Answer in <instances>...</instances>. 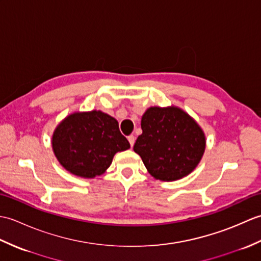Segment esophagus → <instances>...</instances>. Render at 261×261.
Returning <instances> with one entry per match:
<instances>
[{
  "label": "esophagus",
  "mask_w": 261,
  "mask_h": 261,
  "mask_svg": "<svg viewBox=\"0 0 261 261\" xmlns=\"http://www.w3.org/2000/svg\"><path fill=\"white\" fill-rule=\"evenodd\" d=\"M127 140H129V142H130V146H131V148L134 147V145H135V141H136V137L131 135V136L127 137Z\"/></svg>",
  "instance_id": "obj_1"
}]
</instances>
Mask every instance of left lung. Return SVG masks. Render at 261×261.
<instances>
[{"label": "left lung", "mask_w": 261, "mask_h": 261, "mask_svg": "<svg viewBox=\"0 0 261 261\" xmlns=\"http://www.w3.org/2000/svg\"><path fill=\"white\" fill-rule=\"evenodd\" d=\"M134 150L156 179L173 181L191 174L205 150V135L195 120L176 107L149 108Z\"/></svg>", "instance_id": "left-lung-1"}]
</instances>
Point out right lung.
Listing matches in <instances>:
<instances>
[{
    "mask_svg": "<svg viewBox=\"0 0 261 261\" xmlns=\"http://www.w3.org/2000/svg\"><path fill=\"white\" fill-rule=\"evenodd\" d=\"M51 143L60 165L83 178L102 175L116 152L130 148L118 121L96 110L65 118L55 129Z\"/></svg>",
    "mask_w": 261,
    "mask_h": 261,
    "instance_id": "obj_1",
    "label": "right lung"
}]
</instances>
